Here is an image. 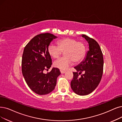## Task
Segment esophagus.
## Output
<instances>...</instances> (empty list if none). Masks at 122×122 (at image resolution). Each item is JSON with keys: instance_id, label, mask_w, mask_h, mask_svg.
I'll return each instance as SVG.
<instances>
[{"instance_id": "34e87169", "label": "esophagus", "mask_w": 122, "mask_h": 122, "mask_svg": "<svg viewBox=\"0 0 122 122\" xmlns=\"http://www.w3.org/2000/svg\"><path fill=\"white\" fill-rule=\"evenodd\" d=\"M60 71H61V74H64L65 72H66V71H64V70H60Z\"/></svg>"}]
</instances>
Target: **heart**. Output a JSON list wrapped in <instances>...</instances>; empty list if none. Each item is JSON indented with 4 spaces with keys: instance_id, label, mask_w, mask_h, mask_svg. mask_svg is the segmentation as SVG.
<instances>
[{
    "instance_id": "obj_1",
    "label": "heart",
    "mask_w": 122,
    "mask_h": 122,
    "mask_svg": "<svg viewBox=\"0 0 122 122\" xmlns=\"http://www.w3.org/2000/svg\"><path fill=\"white\" fill-rule=\"evenodd\" d=\"M57 46L51 44L47 48L49 55L53 58H57L64 52L65 56L54 62L53 65L62 70H66L74 62L81 61L85 56L86 46L82 41L71 37H65L57 41Z\"/></svg>"
}]
</instances>
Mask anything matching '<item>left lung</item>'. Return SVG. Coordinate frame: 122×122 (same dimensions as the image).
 <instances>
[{
  "label": "left lung",
  "instance_id": "left-lung-1",
  "mask_svg": "<svg viewBox=\"0 0 122 122\" xmlns=\"http://www.w3.org/2000/svg\"><path fill=\"white\" fill-rule=\"evenodd\" d=\"M82 36L88 42L89 51L86 59L74 67L77 71L73 72L71 86L76 94L85 96L93 92L100 84L103 73L104 58L98 43L86 35ZM82 72L84 74L82 75Z\"/></svg>",
  "mask_w": 122,
  "mask_h": 122
}]
</instances>
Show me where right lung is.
<instances>
[{
  "label": "right lung",
  "instance_id": "obj_1",
  "mask_svg": "<svg viewBox=\"0 0 122 122\" xmlns=\"http://www.w3.org/2000/svg\"><path fill=\"white\" fill-rule=\"evenodd\" d=\"M56 36L50 33H41L32 38L24 47L22 57L21 70L27 85L35 93L43 95L55 89L60 70L53 67L46 74L52 65L47 48Z\"/></svg>",
  "mask_w": 122,
  "mask_h": 122
}]
</instances>
